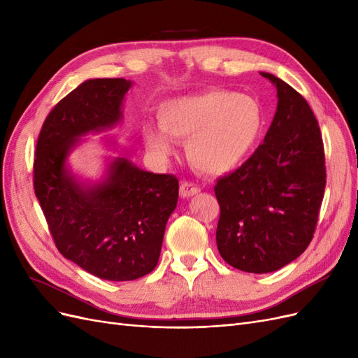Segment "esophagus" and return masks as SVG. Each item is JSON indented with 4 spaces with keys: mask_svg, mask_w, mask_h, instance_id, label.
Segmentation results:
<instances>
[{
    "mask_svg": "<svg viewBox=\"0 0 358 358\" xmlns=\"http://www.w3.org/2000/svg\"><path fill=\"white\" fill-rule=\"evenodd\" d=\"M179 192H180V197L188 199V197H192V196H196V194H199L200 188L197 185H194V183H191V182H182Z\"/></svg>",
    "mask_w": 358,
    "mask_h": 358,
    "instance_id": "1",
    "label": "esophagus"
}]
</instances>
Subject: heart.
Here are the masks:
<instances>
[{
    "label": "heart",
    "mask_w": 358,
    "mask_h": 358,
    "mask_svg": "<svg viewBox=\"0 0 358 358\" xmlns=\"http://www.w3.org/2000/svg\"><path fill=\"white\" fill-rule=\"evenodd\" d=\"M159 128L142 127L146 148L158 158H169L173 140L187 143L191 164L208 175H224L251 157L264 129V110L251 95L206 91L162 103Z\"/></svg>",
    "instance_id": "heart-1"
}]
</instances>
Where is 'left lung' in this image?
Here are the masks:
<instances>
[{
    "mask_svg": "<svg viewBox=\"0 0 358 358\" xmlns=\"http://www.w3.org/2000/svg\"><path fill=\"white\" fill-rule=\"evenodd\" d=\"M262 76L276 86L273 121L252 157L215 185L218 251L248 273L275 272L306 251L326 188L322 137L308 101L276 76Z\"/></svg>",
    "mask_w": 358,
    "mask_h": 358,
    "instance_id": "1",
    "label": "left lung"
}]
</instances>
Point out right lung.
I'll return each instance as SVG.
<instances>
[{
	"mask_svg": "<svg viewBox=\"0 0 358 358\" xmlns=\"http://www.w3.org/2000/svg\"><path fill=\"white\" fill-rule=\"evenodd\" d=\"M125 79H90L53 107L36 148L34 189L58 251L106 280H134L155 268L166 224L176 209L173 175L138 169L109 157L99 180L80 179L69 158L85 136L122 121ZM106 145L116 150V142Z\"/></svg>",
	"mask_w": 358,
	"mask_h": 358,
	"instance_id": "1",
	"label": "right lung"
}]
</instances>
